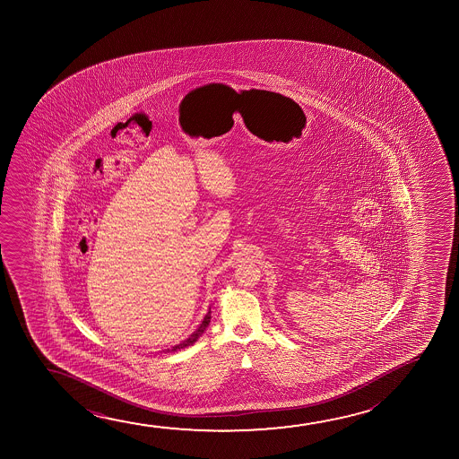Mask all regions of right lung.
<instances>
[{
  "label": "right lung",
  "instance_id": "right-lung-1",
  "mask_svg": "<svg viewBox=\"0 0 459 459\" xmlns=\"http://www.w3.org/2000/svg\"><path fill=\"white\" fill-rule=\"evenodd\" d=\"M210 320H212V310L208 307L207 314L204 315V318H202L201 323L197 325L195 331L189 333L188 337L182 340L180 343H177V345L170 346L168 350H164V352L178 351V350H183V348H186V346L193 345V343L197 342V339L201 337L202 333H205V329H207L208 325H210Z\"/></svg>",
  "mask_w": 459,
  "mask_h": 459
}]
</instances>
